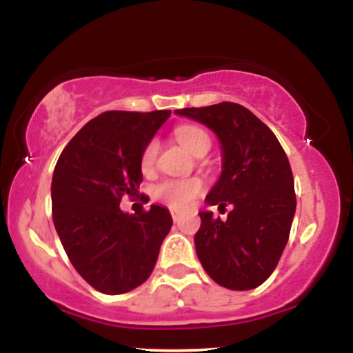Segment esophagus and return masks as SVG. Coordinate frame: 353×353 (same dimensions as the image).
Segmentation results:
<instances>
[{"label":"esophagus","mask_w":353,"mask_h":353,"mask_svg":"<svg viewBox=\"0 0 353 353\" xmlns=\"http://www.w3.org/2000/svg\"><path fill=\"white\" fill-rule=\"evenodd\" d=\"M171 216H172V221L177 222L181 219V212H179V210H176V209H171Z\"/></svg>","instance_id":"34e87169"}]
</instances>
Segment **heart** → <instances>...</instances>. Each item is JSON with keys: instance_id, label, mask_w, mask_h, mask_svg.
Here are the masks:
<instances>
[{"instance_id": "b5f03b06", "label": "heart", "mask_w": 353, "mask_h": 353, "mask_svg": "<svg viewBox=\"0 0 353 353\" xmlns=\"http://www.w3.org/2000/svg\"><path fill=\"white\" fill-rule=\"evenodd\" d=\"M177 141L184 145L188 151L196 154L204 145H210V137L204 129L197 128V125H179L174 131ZM157 151H159V143L157 139H151L144 145L143 152H141V168L144 171L151 169L154 163H156ZM202 190V182L197 179H185V181H163L154 188V196L157 199L168 202L172 208H185L190 204V201L197 196Z\"/></svg>"}]
</instances>
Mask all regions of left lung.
Wrapping results in <instances>:
<instances>
[{"label": "left lung", "instance_id": "left-lung-1", "mask_svg": "<svg viewBox=\"0 0 353 353\" xmlns=\"http://www.w3.org/2000/svg\"><path fill=\"white\" fill-rule=\"evenodd\" d=\"M216 132L222 174L208 204H232L228 221L199 212L196 252L209 277L230 290H250L269 279L289 241L295 214L294 176L287 154L267 125L236 103L177 109Z\"/></svg>", "mask_w": 353, "mask_h": 353}]
</instances>
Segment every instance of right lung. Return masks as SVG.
Returning <instances> with one entry per match:
<instances>
[{
	"label": "right lung",
	"instance_id": "1",
	"mask_svg": "<svg viewBox=\"0 0 353 353\" xmlns=\"http://www.w3.org/2000/svg\"><path fill=\"white\" fill-rule=\"evenodd\" d=\"M171 111H106L61 152L51 182L52 222L72 267L103 294L129 292L151 275L172 217L161 205L124 214L143 182L141 152Z\"/></svg>",
	"mask_w": 353,
	"mask_h": 353
}]
</instances>
